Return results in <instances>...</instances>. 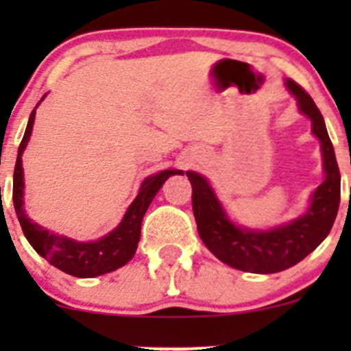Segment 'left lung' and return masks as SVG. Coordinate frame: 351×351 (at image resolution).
Listing matches in <instances>:
<instances>
[{
    "label": "left lung",
    "mask_w": 351,
    "mask_h": 351,
    "mask_svg": "<svg viewBox=\"0 0 351 351\" xmlns=\"http://www.w3.org/2000/svg\"><path fill=\"white\" fill-rule=\"evenodd\" d=\"M285 84L295 97L300 112L313 122V134L319 139L323 153L326 178L311 197L306 214L270 231L239 228L226 215L207 180L195 171H186L192 183V207L200 239L222 263L250 274H277L302 261L329 234L339 207L341 176L323 115L295 81L287 80Z\"/></svg>",
    "instance_id": "obj_1"
}]
</instances>
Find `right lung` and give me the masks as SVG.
Returning <instances> with one entry per match:
<instances>
[{
	"instance_id": "add662e5",
	"label": "right lung",
	"mask_w": 351,
	"mask_h": 351,
	"mask_svg": "<svg viewBox=\"0 0 351 351\" xmlns=\"http://www.w3.org/2000/svg\"><path fill=\"white\" fill-rule=\"evenodd\" d=\"M44 100V98H42ZM35 108L32 110L30 119H28L25 136L20 143L19 156H16L15 173H13V205H15L16 217L25 238L32 244L35 251L42 258L54 265L56 268L62 270L67 275L80 278H93L98 275L110 274L117 268L123 267L127 261L132 260L134 253L137 250V243L141 239V224L146 214L147 207L151 205L156 193L162 186V183L171 175H182L180 169H165L158 175L149 176L141 185L139 193L136 200L129 205L122 222L108 232L104 238L90 243H80L66 236L54 234L38 226L37 222H32L27 217L23 208V166L22 154L30 139L32 127H34Z\"/></svg>"
}]
</instances>
